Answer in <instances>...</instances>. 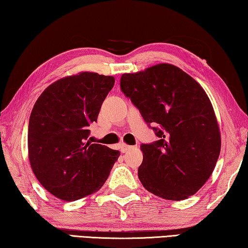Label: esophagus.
<instances>
[{
    "label": "esophagus",
    "instance_id": "obj_1",
    "mask_svg": "<svg viewBox=\"0 0 248 248\" xmlns=\"http://www.w3.org/2000/svg\"><path fill=\"white\" fill-rule=\"evenodd\" d=\"M131 148H133L132 146H129V145H126V144H124V142H122V144L120 145V149H121V151L122 153H126L127 150H129Z\"/></svg>",
    "mask_w": 248,
    "mask_h": 248
}]
</instances>
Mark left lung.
<instances>
[{"instance_id":"obj_1","label":"left lung","mask_w":248,"mask_h":248,"mask_svg":"<svg viewBox=\"0 0 248 248\" xmlns=\"http://www.w3.org/2000/svg\"><path fill=\"white\" fill-rule=\"evenodd\" d=\"M121 89L140 108L159 140L142 144L138 177L148 192L169 201L197 193L214 172L221 149L218 121L198 82L175 65L161 63L123 74Z\"/></svg>"}]
</instances>
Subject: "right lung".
I'll list each match as a JSON object with an SVG mask.
<instances>
[{"mask_svg":"<svg viewBox=\"0 0 248 248\" xmlns=\"http://www.w3.org/2000/svg\"><path fill=\"white\" fill-rule=\"evenodd\" d=\"M113 76L80 72L54 81L34 103L28 126V157L47 192L74 202L97 192L120 151L88 140L91 123L113 86Z\"/></svg>","mask_w":248,"mask_h":248,"instance_id":"obj_1","label":"right lung"}]
</instances>
